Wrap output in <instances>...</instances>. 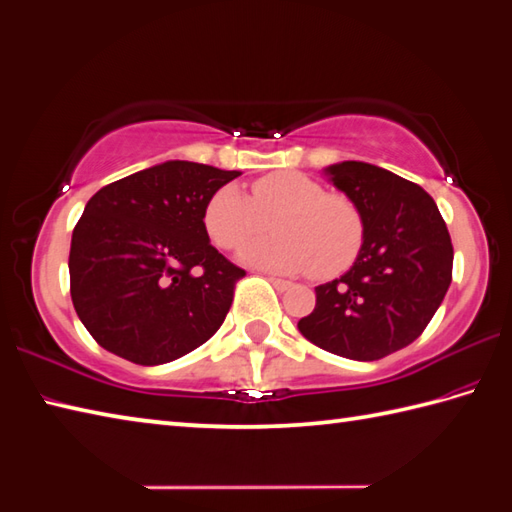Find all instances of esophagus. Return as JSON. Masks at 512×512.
Instances as JSON below:
<instances>
[{
  "label": "esophagus",
  "instance_id": "34e87169",
  "mask_svg": "<svg viewBox=\"0 0 512 512\" xmlns=\"http://www.w3.org/2000/svg\"><path fill=\"white\" fill-rule=\"evenodd\" d=\"M267 280H269L271 285H274L278 291H287V289H291V287H293L289 280H282V278H276V276H269Z\"/></svg>",
  "mask_w": 512,
  "mask_h": 512
}]
</instances>
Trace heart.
I'll return each instance as SVG.
<instances>
[{"label": "heart", "instance_id": "1", "mask_svg": "<svg viewBox=\"0 0 512 512\" xmlns=\"http://www.w3.org/2000/svg\"><path fill=\"white\" fill-rule=\"evenodd\" d=\"M272 219L275 234L243 247L245 263L320 278L344 274L366 243L363 212L344 192H326L300 170H276L252 181L249 197L236 186L214 190L201 223L210 241L225 252L238 249Z\"/></svg>", "mask_w": 512, "mask_h": 512}]
</instances>
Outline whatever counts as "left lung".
I'll use <instances>...</instances> for the list:
<instances>
[{
  "instance_id": "left-lung-1",
  "label": "left lung",
  "mask_w": 512,
  "mask_h": 512,
  "mask_svg": "<svg viewBox=\"0 0 512 512\" xmlns=\"http://www.w3.org/2000/svg\"><path fill=\"white\" fill-rule=\"evenodd\" d=\"M366 219V243L342 278L315 287L300 333L333 355L374 361L410 346L451 285L453 245L427 192L366 162L328 168Z\"/></svg>"
}]
</instances>
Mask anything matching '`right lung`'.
Returning a JSON list of instances; mask_svg holds the SVG:
<instances>
[{
    "label": "right lung",
    "mask_w": 512,
    "mask_h": 512,
    "mask_svg": "<svg viewBox=\"0 0 512 512\" xmlns=\"http://www.w3.org/2000/svg\"><path fill=\"white\" fill-rule=\"evenodd\" d=\"M241 173L166 162L100 188L70 249L74 309L96 342L127 361L157 366L219 331L245 269L203 230V206Z\"/></svg>",
    "instance_id": "obj_1"
}]
</instances>
